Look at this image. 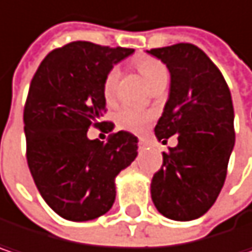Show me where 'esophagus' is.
<instances>
[{
	"mask_svg": "<svg viewBox=\"0 0 252 252\" xmlns=\"http://www.w3.org/2000/svg\"><path fill=\"white\" fill-rule=\"evenodd\" d=\"M138 146H140V149H141V150H147V149H150V147H151L150 141H147V140H143V138H141V140L138 141Z\"/></svg>",
	"mask_w": 252,
	"mask_h": 252,
	"instance_id": "34e87169",
	"label": "esophagus"
}]
</instances>
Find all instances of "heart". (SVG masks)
<instances>
[{"mask_svg":"<svg viewBox=\"0 0 252 252\" xmlns=\"http://www.w3.org/2000/svg\"><path fill=\"white\" fill-rule=\"evenodd\" d=\"M135 66L138 69V72L141 73V76L144 80L149 83L150 88L167 80V69L166 66L154 58L150 56H140L135 59ZM120 76V72L117 67L111 69L105 79H103L102 92L103 98L106 101H112L114 95H115V88H117V80ZM153 121V114L146 112L132 106H126L123 108L118 115H117V124L120 128L135 132V134H141L144 132Z\"/></svg>","mask_w":252,"mask_h":252,"instance_id":"heart-1","label":"heart"}]
</instances>
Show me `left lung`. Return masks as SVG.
Returning a JSON list of instances; mask_svg holds the SVG:
<instances>
[{
  "mask_svg": "<svg viewBox=\"0 0 252 252\" xmlns=\"http://www.w3.org/2000/svg\"><path fill=\"white\" fill-rule=\"evenodd\" d=\"M170 72L169 99L154 128L161 143L177 134L153 176L151 199L163 217L193 220L205 215L220 192L235 144L229 88L197 46L179 43L151 49Z\"/></svg>",
  "mask_w": 252,
  "mask_h": 252,
  "instance_id": "obj_1",
  "label": "left lung"
}]
</instances>
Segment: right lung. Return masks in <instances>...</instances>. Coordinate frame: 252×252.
I'll return each instance as SVG.
<instances>
[{
    "label": "right lung",
    "mask_w": 252,
    "mask_h": 252,
    "mask_svg": "<svg viewBox=\"0 0 252 252\" xmlns=\"http://www.w3.org/2000/svg\"><path fill=\"white\" fill-rule=\"evenodd\" d=\"M132 53L72 41L50 52L32 79L24 106L29 169L44 202L67 220L106 214L115 202V177L138 154V138L128 131L106 143L88 138L89 126L105 124L106 73Z\"/></svg>",
    "instance_id": "obj_1"
}]
</instances>
